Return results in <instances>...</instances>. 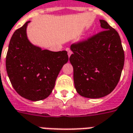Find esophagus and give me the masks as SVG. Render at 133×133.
<instances>
[{
  "label": "esophagus",
  "instance_id": "34e87169",
  "mask_svg": "<svg viewBox=\"0 0 133 133\" xmlns=\"http://www.w3.org/2000/svg\"><path fill=\"white\" fill-rule=\"evenodd\" d=\"M66 50L68 51V57L70 58V55H71V54L72 53V50L70 49V48H66Z\"/></svg>",
  "mask_w": 133,
  "mask_h": 133
}]
</instances>
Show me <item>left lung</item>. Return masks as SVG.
<instances>
[{
    "label": "left lung",
    "mask_w": 133,
    "mask_h": 133,
    "mask_svg": "<svg viewBox=\"0 0 133 133\" xmlns=\"http://www.w3.org/2000/svg\"><path fill=\"white\" fill-rule=\"evenodd\" d=\"M100 22L103 30L70 46L75 88L79 95L88 98L110 94L120 81L124 66L120 35L105 21Z\"/></svg>",
    "instance_id": "left-lung-1"
}]
</instances>
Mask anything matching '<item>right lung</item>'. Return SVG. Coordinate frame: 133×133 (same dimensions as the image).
<instances>
[{
	"label": "right lung",
	"instance_id": "1",
	"mask_svg": "<svg viewBox=\"0 0 133 133\" xmlns=\"http://www.w3.org/2000/svg\"><path fill=\"white\" fill-rule=\"evenodd\" d=\"M26 22L14 32L6 55V70L13 88L23 98L43 100L52 92L64 64L68 61L65 50H42L28 41Z\"/></svg>",
	"mask_w": 133,
	"mask_h": 133
}]
</instances>
